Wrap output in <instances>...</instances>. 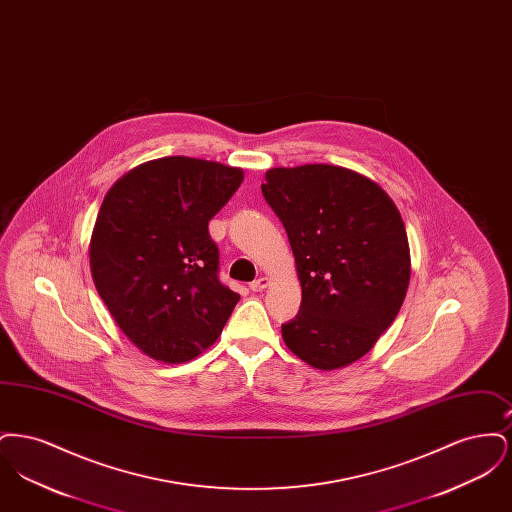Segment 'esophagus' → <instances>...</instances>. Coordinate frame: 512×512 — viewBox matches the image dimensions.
<instances>
[{
  "mask_svg": "<svg viewBox=\"0 0 512 512\" xmlns=\"http://www.w3.org/2000/svg\"><path fill=\"white\" fill-rule=\"evenodd\" d=\"M268 284H270V280H268V278H265V276H261V278L253 280V282L249 284V288H251L253 292H263V290L267 288Z\"/></svg>",
  "mask_w": 512,
  "mask_h": 512,
  "instance_id": "34e87169",
  "label": "esophagus"
}]
</instances>
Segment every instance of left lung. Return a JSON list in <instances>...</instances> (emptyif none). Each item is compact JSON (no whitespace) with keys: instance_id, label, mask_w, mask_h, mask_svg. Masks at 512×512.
I'll use <instances>...</instances> for the list:
<instances>
[{"instance_id":"obj_1","label":"left lung","mask_w":512,"mask_h":512,"mask_svg":"<svg viewBox=\"0 0 512 512\" xmlns=\"http://www.w3.org/2000/svg\"><path fill=\"white\" fill-rule=\"evenodd\" d=\"M261 186L292 245L301 309L288 349L334 370L366 355L397 317L411 280L399 209L374 180L336 165L270 169Z\"/></svg>"}]
</instances>
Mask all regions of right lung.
Returning <instances> with one entry per match:
<instances>
[{"label":"right lung","mask_w":512,"mask_h":512,"mask_svg":"<svg viewBox=\"0 0 512 512\" xmlns=\"http://www.w3.org/2000/svg\"><path fill=\"white\" fill-rule=\"evenodd\" d=\"M244 171L163 157L126 172L105 195L90 240L99 297L124 336L163 363L213 345L240 295L219 280L213 219Z\"/></svg>","instance_id":"1"}]
</instances>
